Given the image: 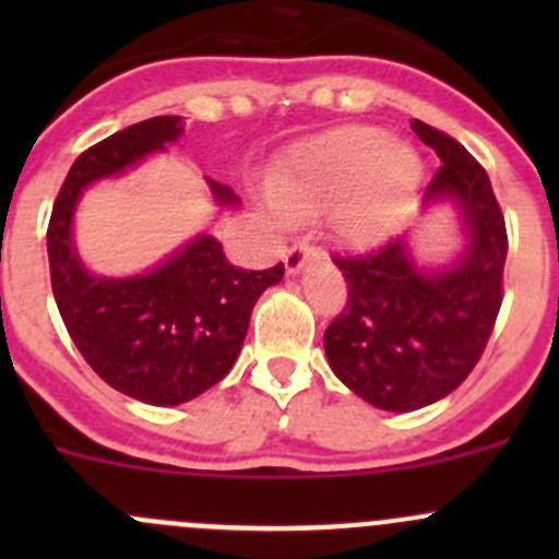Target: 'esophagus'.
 Wrapping results in <instances>:
<instances>
[{
    "label": "esophagus",
    "instance_id": "1",
    "mask_svg": "<svg viewBox=\"0 0 559 559\" xmlns=\"http://www.w3.org/2000/svg\"><path fill=\"white\" fill-rule=\"evenodd\" d=\"M311 253H313V246L308 243V240H295V243L286 248V253H284L286 270H289V273H297V270L306 264V259L311 257Z\"/></svg>",
    "mask_w": 559,
    "mask_h": 559
}]
</instances>
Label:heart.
I'll return each instance as SVG.
<instances>
[{"label":"heart","instance_id":"1","mask_svg":"<svg viewBox=\"0 0 559 559\" xmlns=\"http://www.w3.org/2000/svg\"><path fill=\"white\" fill-rule=\"evenodd\" d=\"M419 156L373 127H346L302 145L273 178V197L289 216L335 207V227L346 240H384L408 211L419 183Z\"/></svg>","mask_w":559,"mask_h":559}]
</instances>
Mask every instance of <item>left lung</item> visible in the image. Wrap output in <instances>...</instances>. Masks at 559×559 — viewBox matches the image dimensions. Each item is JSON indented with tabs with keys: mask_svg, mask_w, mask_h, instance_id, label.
Segmentation results:
<instances>
[{
	"mask_svg": "<svg viewBox=\"0 0 559 559\" xmlns=\"http://www.w3.org/2000/svg\"><path fill=\"white\" fill-rule=\"evenodd\" d=\"M443 162L425 202L452 200L471 233L465 257L421 273L405 238L368 253H335L348 300L324 332L330 368L354 394L384 411L425 408L471 376L503 302L506 218L489 175L441 129L411 123Z\"/></svg>",
	"mask_w": 559,
	"mask_h": 559,
	"instance_id": "1",
	"label": "left lung"
}]
</instances>
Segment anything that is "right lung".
Returning a JSON list of instances; mask_svg holds the SVG:
<instances>
[{"instance_id": "obj_1", "label": "right lung", "mask_w": 559, "mask_h": 559, "mask_svg": "<svg viewBox=\"0 0 559 559\" xmlns=\"http://www.w3.org/2000/svg\"><path fill=\"white\" fill-rule=\"evenodd\" d=\"M183 134V118L156 116L92 145L61 183L48 222L50 286L67 332L94 373L151 405H178L224 379L246 341L259 295L284 278L235 267L211 235L138 278H97L72 246V213L83 189L118 175ZM211 183L222 205H238L229 186Z\"/></svg>"}]
</instances>
